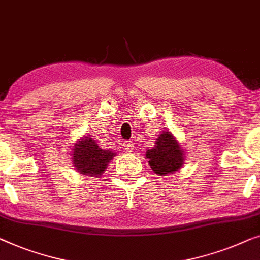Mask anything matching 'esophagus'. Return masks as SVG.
I'll list each match as a JSON object with an SVG mask.
<instances>
[{
  "label": "esophagus",
  "instance_id": "esophagus-1",
  "mask_svg": "<svg viewBox=\"0 0 260 260\" xmlns=\"http://www.w3.org/2000/svg\"><path fill=\"white\" fill-rule=\"evenodd\" d=\"M122 145H123V148L125 149L127 152H131V151H133V150H134V145H135V144H134V143L131 142V141H124Z\"/></svg>",
  "mask_w": 260,
  "mask_h": 260
}]
</instances>
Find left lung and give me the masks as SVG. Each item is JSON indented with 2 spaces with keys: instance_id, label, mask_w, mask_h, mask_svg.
I'll list each match as a JSON object with an SVG mask.
<instances>
[{
  "instance_id": "8db88e82",
  "label": "left lung",
  "mask_w": 260,
  "mask_h": 260,
  "mask_svg": "<svg viewBox=\"0 0 260 260\" xmlns=\"http://www.w3.org/2000/svg\"><path fill=\"white\" fill-rule=\"evenodd\" d=\"M155 144V148L146 151V158L157 175H168L180 169L184 161L183 151L169 131L161 133Z\"/></svg>"
}]
</instances>
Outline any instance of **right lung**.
Segmentation results:
<instances>
[{
  "instance_id": "right-lung-1",
  "label": "right lung",
  "mask_w": 260,
  "mask_h": 260,
  "mask_svg": "<svg viewBox=\"0 0 260 260\" xmlns=\"http://www.w3.org/2000/svg\"><path fill=\"white\" fill-rule=\"evenodd\" d=\"M73 160L78 172L83 175L101 176L107 169L109 160L116 153L101 149L90 137H83L74 146Z\"/></svg>"
}]
</instances>
